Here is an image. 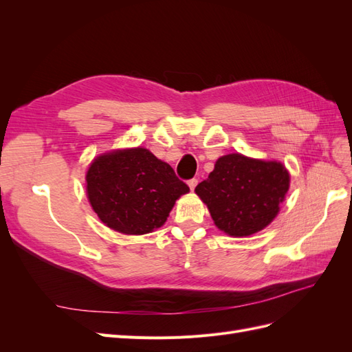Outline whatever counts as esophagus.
Masks as SVG:
<instances>
[{"label":"esophagus","mask_w":352,"mask_h":352,"mask_svg":"<svg viewBox=\"0 0 352 352\" xmlns=\"http://www.w3.org/2000/svg\"><path fill=\"white\" fill-rule=\"evenodd\" d=\"M197 184H198V180L194 177V179H189L188 180V185H189V188H190V190H194L195 189V186H197Z\"/></svg>","instance_id":"1"}]
</instances>
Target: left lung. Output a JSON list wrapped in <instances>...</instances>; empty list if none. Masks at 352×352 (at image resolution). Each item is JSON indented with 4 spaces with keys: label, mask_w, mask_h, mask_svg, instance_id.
Instances as JSON below:
<instances>
[{
    "label": "left lung",
    "mask_w": 352,
    "mask_h": 352,
    "mask_svg": "<svg viewBox=\"0 0 352 352\" xmlns=\"http://www.w3.org/2000/svg\"><path fill=\"white\" fill-rule=\"evenodd\" d=\"M289 189V173L276 162L242 154L220 157L195 188L216 226L230 236H248L276 217Z\"/></svg>",
    "instance_id": "obj_1"
}]
</instances>
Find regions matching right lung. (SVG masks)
I'll return each mask as SVG.
<instances>
[{
	"label": "right lung",
	"mask_w": 352,
	"mask_h": 352,
	"mask_svg": "<svg viewBox=\"0 0 352 352\" xmlns=\"http://www.w3.org/2000/svg\"><path fill=\"white\" fill-rule=\"evenodd\" d=\"M87 190L102 223L126 235H144L164 225L189 186L145 148H132L95 158Z\"/></svg>",
	"instance_id": "1"
}]
</instances>
